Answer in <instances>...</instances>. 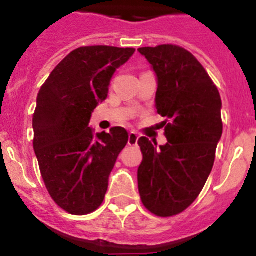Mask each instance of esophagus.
<instances>
[{
    "label": "esophagus",
    "instance_id": "1",
    "mask_svg": "<svg viewBox=\"0 0 256 256\" xmlns=\"http://www.w3.org/2000/svg\"><path fill=\"white\" fill-rule=\"evenodd\" d=\"M138 140H139V136H138V134L136 132H130L128 134V144L130 145H136L138 144Z\"/></svg>",
    "mask_w": 256,
    "mask_h": 256
}]
</instances>
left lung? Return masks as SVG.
<instances>
[{"label": "left lung", "instance_id": "8db88e82", "mask_svg": "<svg viewBox=\"0 0 256 256\" xmlns=\"http://www.w3.org/2000/svg\"><path fill=\"white\" fill-rule=\"evenodd\" d=\"M138 52L156 74L155 107L170 121L166 145L156 148L144 136L138 142L142 152L139 193L152 214L170 217L188 208L206 184L222 135V102L206 69L188 50L166 44Z\"/></svg>", "mask_w": 256, "mask_h": 256}]
</instances>
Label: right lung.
Listing matches in <instances>:
<instances>
[{
    "label": "right lung",
    "mask_w": 256,
    "mask_h": 256,
    "mask_svg": "<svg viewBox=\"0 0 256 256\" xmlns=\"http://www.w3.org/2000/svg\"><path fill=\"white\" fill-rule=\"evenodd\" d=\"M132 48L82 46L69 52L42 86L32 116L34 150L42 180L56 204L88 214L104 202L108 176L128 142L124 128L93 134L90 114L108 94L117 68Z\"/></svg>",
    "instance_id": "obj_1"
}]
</instances>
